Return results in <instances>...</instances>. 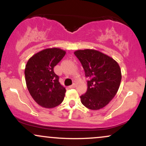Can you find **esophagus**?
Returning a JSON list of instances; mask_svg holds the SVG:
<instances>
[{
	"label": "esophagus",
	"mask_w": 146,
	"mask_h": 146,
	"mask_svg": "<svg viewBox=\"0 0 146 146\" xmlns=\"http://www.w3.org/2000/svg\"><path fill=\"white\" fill-rule=\"evenodd\" d=\"M75 86H76V84H73L71 85V86H69L70 88H75Z\"/></svg>",
	"instance_id": "esophagus-1"
}]
</instances>
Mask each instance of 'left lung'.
I'll return each mask as SVG.
<instances>
[{
    "mask_svg": "<svg viewBox=\"0 0 146 146\" xmlns=\"http://www.w3.org/2000/svg\"><path fill=\"white\" fill-rule=\"evenodd\" d=\"M74 54L88 78L86 93L80 96L81 102L90 110L101 109L118 91L121 80L119 66L112 58L94 49L78 50Z\"/></svg>",
    "mask_w": 146,
    "mask_h": 146,
    "instance_id": "obj_1",
    "label": "left lung"
}]
</instances>
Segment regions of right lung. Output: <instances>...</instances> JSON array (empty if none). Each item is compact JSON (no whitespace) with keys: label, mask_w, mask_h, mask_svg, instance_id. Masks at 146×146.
Instances as JSON below:
<instances>
[{"label":"right lung","mask_w":146,"mask_h":146,"mask_svg":"<svg viewBox=\"0 0 146 146\" xmlns=\"http://www.w3.org/2000/svg\"><path fill=\"white\" fill-rule=\"evenodd\" d=\"M66 51L59 48H46L28 60L25 69V81L30 95L38 104L52 108L63 102L66 89L59 82L53 68Z\"/></svg>","instance_id":"1"}]
</instances>
